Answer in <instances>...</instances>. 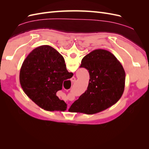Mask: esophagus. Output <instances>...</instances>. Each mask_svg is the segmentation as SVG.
Here are the masks:
<instances>
[{"label": "esophagus", "mask_w": 149, "mask_h": 149, "mask_svg": "<svg viewBox=\"0 0 149 149\" xmlns=\"http://www.w3.org/2000/svg\"><path fill=\"white\" fill-rule=\"evenodd\" d=\"M71 81L72 83H74V82L75 81H76V78H75V77H73V78H71Z\"/></svg>", "instance_id": "esophagus-1"}]
</instances>
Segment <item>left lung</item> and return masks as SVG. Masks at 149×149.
Instances as JSON below:
<instances>
[{"label": "left lung", "instance_id": "left-lung-1", "mask_svg": "<svg viewBox=\"0 0 149 149\" xmlns=\"http://www.w3.org/2000/svg\"><path fill=\"white\" fill-rule=\"evenodd\" d=\"M80 67L89 73L86 91L71 106V112L93 114L118 102L124 91L125 73L119 61L110 52L97 49L86 55Z\"/></svg>", "mask_w": 149, "mask_h": 149}]
</instances>
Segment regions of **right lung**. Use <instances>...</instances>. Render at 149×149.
<instances>
[{
    "label": "right lung",
    "instance_id": "right-lung-1",
    "mask_svg": "<svg viewBox=\"0 0 149 149\" xmlns=\"http://www.w3.org/2000/svg\"><path fill=\"white\" fill-rule=\"evenodd\" d=\"M73 74L66 70L61 54L49 45L33 49L22 63L20 83L27 96L44 110H66L67 104L56 96L64 81Z\"/></svg>",
    "mask_w": 149,
    "mask_h": 149
}]
</instances>
